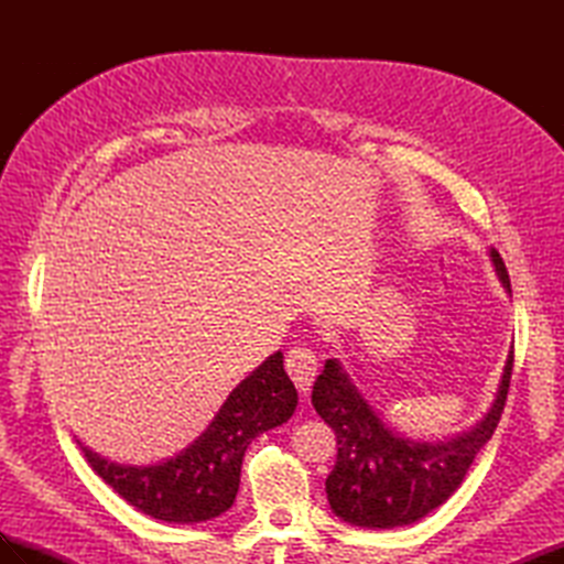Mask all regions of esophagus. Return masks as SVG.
<instances>
[{"label":"esophagus","instance_id":"esophagus-1","mask_svg":"<svg viewBox=\"0 0 564 564\" xmlns=\"http://www.w3.org/2000/svg\"><path fill=\"white\" fill-rule=\"evenodd\" d=\"M284 367L289 377H292V381L296 383V388L301 392H308L317 373V355L305 346H294L286 352Z\"/></svg>","mask_w":564,"mask_h":564}]
</instances>
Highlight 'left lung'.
<instances>
[{
	"label": "left lung",
	"instance_id": "obj_1",
	"mask_svg": "<svg viewBox=\"0 0 564 564\" xmlns=\"http://www.w3.org/2000/svg\"><path fill=\"white\" fill-rule=\"evenodd\" d=\"M489 256L510 294L501 253L491 249ZM510 373L513 350L508 352L497 400L473 431L437 442H414L388 429L336 357L324 362L313 386V406L336 433L338 454L327 477V499L334 513L355 527L392 529L412 524L445 503L497 431Z\"/></svg>",
	"mask_w": 564,
	"mask_h": 564
}]
</instances>
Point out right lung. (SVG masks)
<instances>
[{"mask_svg":"<svg viewBox=\"0 0 564 564\" xmlns=\"http://www.w3.org/2000/svg\"><path fill=\"white\" fill-rule=\"evenodd\" d=\"M299 392L278 350L237 386L191 447L152 466H122L79 447L89 466L141 513L176 524L207 522L235 503L253 437L292 419Z\"/></svg>","mask_w":564,"mask_h":564,"instance_id":"right-lung-1","label":"right lung"}]
</instances>
